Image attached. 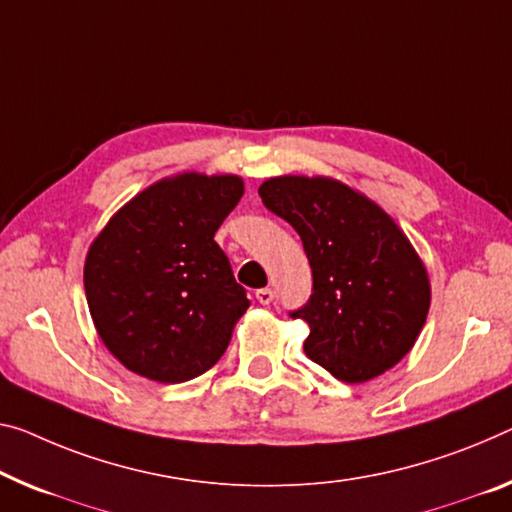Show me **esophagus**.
<instances>
[{"label": "esophagus", "instance_id": "1", "mask_svg": "<svg viewBox=\"0 0 512 512\" xmlns=\"http://www.w3.org/2000/svg\"><path fill=\"white\" fill-rule=\"evenodd\" d=\"M256 300H258V304H270V302L274 300L272 288H261V290H256Z\"/></svg>", "mask_w": 512, "mask_h": 512}]
</instances>
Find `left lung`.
<instances>
[{
  "label": "left lung",
  "mask_w": 512,
  "mask_h": 512,
  "mask_svg": "<svg viewBox=\"0 0 512 512\" xmlns=\"http://www.w3.org/2000/svg\"><path fill=\"white\" fill-rule=\"evenodd\" d=\"M258 194L300 233L311 263L313 293L290 313L311 329L306 357L348 384L396 366L430 309L428 270L400 226L327 176L267 178Z\"/></svg>",
  "instance_id": "8db88e82"
}]
</instances>
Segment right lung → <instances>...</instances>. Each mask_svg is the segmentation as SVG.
Segmentation results:
<instances>
[{"mask_svg":"<svg viewBox=\"0 0 512 512\" xmlns=\"http://www.w3.org/2000/svg\"><path fill=\"white\" fill-rule=\"evenodd\" d=\"M245 194L240 176L185 171L114 212L84 263L86 302L105 348L148 380L178 384L212 368L249 309L215 242Z\"/></svg>","mask_w":512,"mask_h":512,"instance_id":"right-lung-1","label":"right lung"}]
</instances>
